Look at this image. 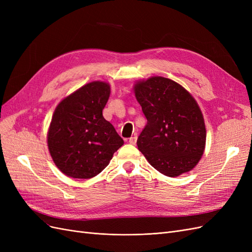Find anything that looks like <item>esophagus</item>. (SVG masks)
<instances>
[{
    "label": "esophagus",
    "mask_w": 252,
    "mask_h": 252,
    "mask_svg": "<svg viewBox=\"0 0 252 252\" xmlns=\"http://www.w3.org/2000/svg\"><path fill=\"white\" fill-rule=\"evenodd\" d=\"M135 143H136V135H134V136H131V138L129 139V144H131V145H135Z\"/></svg>",
    "instance_id": "34e87169"
}]
</instances>
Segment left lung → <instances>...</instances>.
I'll list each match as a JSON object with an SVG mask.
<instances>
[{
  "label": "left lung",
  "instance_id": "left-lung-1",
  "mask_svg": "<svg viewBox=\"0 0 252 252\" xmlns=\"http://www.w3.org/2000/svg\"><path fill=\"white\" fill-rule=\"evenodd\" d=\"M147 124L136 141L139 150L158 171L174 178L199 163L206 144L202 111L180 84L152 77L134 85Z\"/></svg>",
  "mask_w": 252,
  "mask_h": 252
}]
</instances>
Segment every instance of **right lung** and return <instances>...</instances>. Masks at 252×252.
Instances as JSON below:
<instances>
[{
  "instance_id": "add662e5",
  "label": "right lung",
  "mask_w": 252,
  "mask_h": 252,
  "mask_svg": "<svg viewBox=\"0 0 252 252\" xmlns=\"http://www.w3.org/2000/svg\"><path fill=\"white\" fill-rule=\"evenodd\" d=\"M109 94L108 83L91 82L61 101L53 112L48 149L58 168L68 177H95L124 144L103 117Z\"/></svg>"
}]
</instances>
